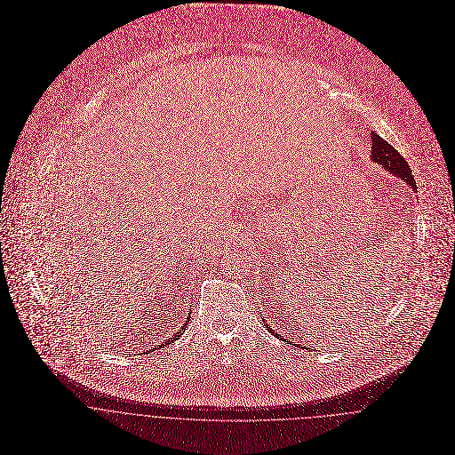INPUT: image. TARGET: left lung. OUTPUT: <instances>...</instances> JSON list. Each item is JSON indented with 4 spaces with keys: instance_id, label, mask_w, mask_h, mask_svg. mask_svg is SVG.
<instances>
[{
    "instance_id": "1",
    "label": "left lung",
    "mask_w": 455,
    "mask_h": 455,
    "mask_svg": "<svg viewBox=\"0 0 455 455\" xmlns=\"http://www.w3.org/2000/svg\"><path fill=\"white\" fill-rule=\"evenodd\" d=\"M371 159L379 164H382L384 170L390 172L392 175H395L397 179L404 180L413 191H417L415 186V179L411 175V170L408 166V163L404 161V157L390 145L389 141H386L384 138H380L375 131L371 132ZM271 329V327H269ZM273 331V329H271ZM273 334H276V331H273ZM292 345H296V341H291Z\"/></svg>"
}]
</instances>
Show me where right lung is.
I'll list each match as a JSON object with an SVG mask.
<instances>
[{"label": "right lung", "instance_id": "obj_1", "mask_svg": "<svg viewBox=\"0 0 455 455\" xmlns=\"http://www.w3.org/2000/svg\"><path fill=\"white\" fill-rule=\"evenodd\" d=\"M188 323H189V319H188V321H184V324L179 325V327H175V325H173V329H175V331H173L170 336H163V341H161V345H157V347H159V348H163V347H166V345L173 343L175 339H179V336L182 334V331L186 329Z\"/></svg>", "mask_w": 455, "mask_h": 455}]
</instances>
